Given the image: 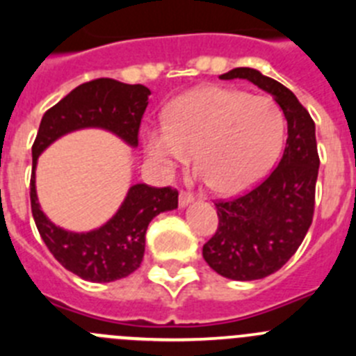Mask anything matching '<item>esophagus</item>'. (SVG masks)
Instances as JSON below:
<instances>
[{"label":"esophagus","mask_w":356,"mask_h":356,"mask_svg":"<svg viewBox=\"0 0 356 356\" xmlns=\"http://www.w3.org/2000/svg\"><path fill=\"white\" fill-rule=\"evenodd\" d=\"M178 201H180V207H187L188 203H193V201H194V194L187 193V191H181Z\"/></svg>","instance_id":"1"}]
</instances>
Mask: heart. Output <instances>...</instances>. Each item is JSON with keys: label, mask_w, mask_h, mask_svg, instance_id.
I'll use <instances>...</instances> for the list:
<instances>
[{"label": "heart", "mask_w": 356, "mask_h": 356, "mask_svg": "<svg viewBox=\"0 0 356 356\" xmlns=\"http://www.w3.org/2000/svg\"><path fill=\"white\" fill-rule=\"evenodd\" d=\"M285 139V115L269 96L200 87L168 106L165 124L144 134V149L165 169L194 153L203 180L219 194H238L275 163Z\"/></svg>", "instance_id": "1"}]
</instances>
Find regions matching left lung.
<instances>
[{"label": "left lung", "mask_w": 356, "mask_h": 356, "mask_svg": "<svg viewBox=\"0 0 356 356\" xmlns=\"http://www.w3.org/2000/svg\"><path fill=\"white\" fill-rule=\"evenodd\" d=\"M219 78L250 80L275 97L287 119V144L280 163L246 194L216 201L219 225L203 246V259L213 271L250 282L284 267L312 225L319 172L316 124L285 85L257 69L237 67Z\"/></svg>", "instance_id": "left-lung-1"}]
</instances>
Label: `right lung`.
<instances>
[{"instance_id":"right-lung-1","label":"right lung","mask_w":356,"mask_h":356,"mask_svg":"<svg viewBox=\"0 0 356 356\" xmlns=\"http://www.w3.org/2000/svg\"><path fill=\"white\" fill-rule=\"evenodd\" d=\"M149 94L144 85L121 83L112 78H97L78 85L64 99L46 110L31 146L30 201L37 229L53 257L67 271L89 282L106 284L139 269L147 225L160 212L178 207V191L146 184L131 185L121 209L102 228L72 234L53 225L40 210L35 193L37 159L58 137L80 128H103L130 146H137L140 119L146 112Z\"/></svg>"}]
</instances>
